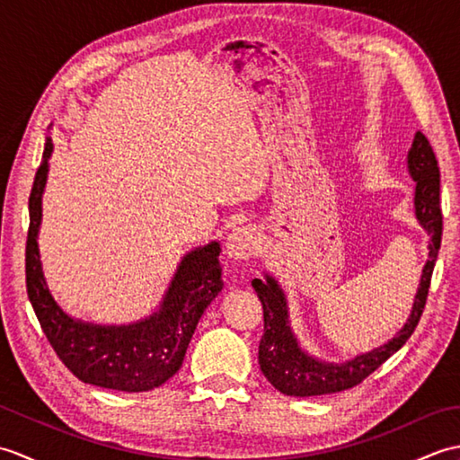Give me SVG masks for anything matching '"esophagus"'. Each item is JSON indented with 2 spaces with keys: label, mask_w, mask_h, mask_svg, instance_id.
I'll return each instance as SVG.
<instances>
[{
  "label": "esophagus",
  "mask_w": 460,
  "mask_h": 460,
  "mask_svg": "<svg viewBox=\"0 0 460 460\" xmlns=\"http://www.w3.org/2000/svg\"><path fill=\"white\" fill-rule=\"evenodd\" d=\"M259 245H261V233L257 231V227H252V225H243V227L233 229V233L227 237V243H225V247H227V255L233 261L251 259L255 255Z\"/></svg>",
  "instance_id": "34e87169"
}]
</instances>
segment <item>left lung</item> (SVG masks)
<instances>
[{
  "mask_svg": "<svg viewBox=\"0 0 460 460\" xmlns=\"http://www.w3.org/2000/svg\"><path fill=\"white\" fill-rule=\"evenodd\" d=\"M407 168L415 180V215L421 227L431 237L429 241V261L423 267L421 285L417 288L415 302L405 326L387 341L367 354L356 356L344 364H328L312 358L308 351L298 346L296 336L292 334L288 322V306L285 292L279 282L269 277L265 280L255 279L252 288L262 305V316H265V334L259 344V364L262 374L275 385L280 394L295 397H310L344 392V389L361 384L369 374L392 358L405 341L411 338L419 318L423 314L429 287L435 269V261L441 249L443 235V213L438 191H441V173L431 144L423 132H417L411 150L407 154Z\"/></svg>",
  "mask_w": 460,
  "mask_h": 460,
  "instance_id": "left-lung-1",
  "label": "left lung"
}]
</instances>
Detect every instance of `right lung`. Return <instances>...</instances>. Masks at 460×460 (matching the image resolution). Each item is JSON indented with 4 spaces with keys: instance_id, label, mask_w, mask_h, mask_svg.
I'll return each mask as SVG.
<instances>
[{
    "instance_id": "right-lung-1",
    "label": "right lung",
    "mask_w": 460,
    "mask_h": 460,
    "mask_svg": "<svg viewBox=\"0 0 460 460\" xmlns=\"http://www.w3.org/2000/svg\"><path fill=\"white\" fill-rule=\"evenodd\" d=\"M51 152L53 140L47 138L29 195L25 280L35 316L58 359L84 384L128 394L150 392L181 367L195 326L223 288L219 243L211 241L181 259L160 308L148 318L126 326H101L71 318L47 287L37 245Z\"/></svg>"
}]
</instances>
